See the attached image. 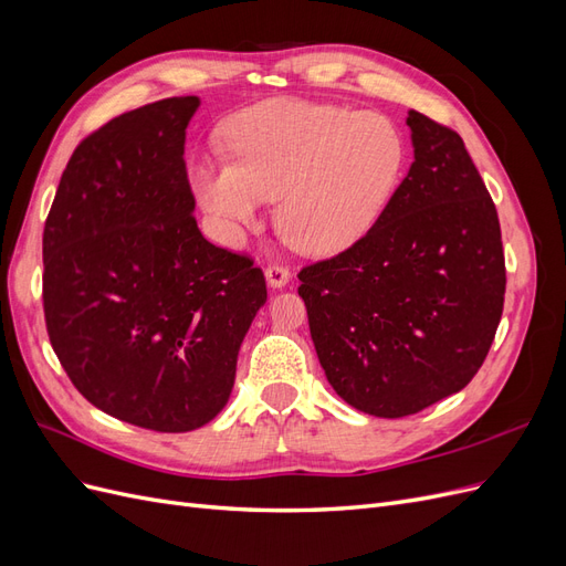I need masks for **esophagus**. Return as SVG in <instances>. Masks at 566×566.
<instances>
[{"mask_svg":"<svg viewBox=\"0 0 566 566\" xmlns=\"http://www.w3.org/2000/svg\"><path fill=\"white\" fill-rule=\"evenodd\" d=\"M264 276H266V283L271 287H285L290 283V271L281 264H269L266 271H264Z\"/></svg>","mask_w":566,"mask_h":566,"instance_id":"34e87169","label":"esophagus"}]
</instances>
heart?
I'll use <instances>...</instances> for the list:
<instances>
[{
  "label": "heart",
  "instance_id": "heart-1",
  "mask_svg": "<svg viewBox=\"0 0 566 566\" xmlns=\"http://www.w3.org/2000/svg\"><path fill=\"white\" fill-rule=\"evenodd\" d=\"M231 160H200L191 184L219 235L238 243L279 198L276 224L295 250L333 256L387 212L408 163L401 129L380 113L269 98L233 117Z\"/></svg>",
  "mask_w": 566,
  "mask_h": 566
}]
</instances>
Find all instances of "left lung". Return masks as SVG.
Listing matches in <instances>:
<instances>
[{"instance_id": "1", "label": "left lung", "mask_w": 566, "mask_h": 566, "mask_svg": "<svg viewBox=\"0 0 566 566\" xmlns=\"http://www.w3.org/2000/svg\"><path fill=\"white\" fill-rule=\"evenodd\" d=\"M413 165L354 248L300 271L318 361L356 410L403 418L465 387L503 314L499 212L460 134L408 111Z\"/></svg>"}]
</instances>
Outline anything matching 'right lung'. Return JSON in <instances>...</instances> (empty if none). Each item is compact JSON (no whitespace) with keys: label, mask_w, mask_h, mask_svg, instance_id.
<instances>
[{"label":"right lung","mask_w":566,"mask_h":566,"mask_svg":"<svg viewBox=\"0 0 566 566\" xmlns=\"http://www.w3.org/2000/svg\"><path fill=\"white\" fill-rule=\"evenodd\" d=\"M198 96L113 117L67 160L44 238V318L63 370L104 413L191 432L227 406L266 302L260 266L205 241L188 184Z\"/></svg>","instance_id":"obj_1"}]
</instances>
